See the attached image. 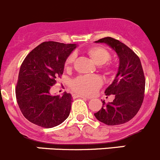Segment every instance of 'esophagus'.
Returning <instances> with one entry per match:
<instances>
[{
    "instance_id": "obj_1",
    "label": "esophagus",
    "mask_w": 160,
    "mask_h": 160,
    "mask_svg": "<svg viewBox=\"0 0 160 160\" xmlns=\"http://www.w3.org/2000/svg\"><path fill=\"white\" fill-rule=\"evenodd\" d=\"M72 97L74 99H76V98H83V99H86V100H89V98H87V97H84V96L79 95V94H74V95H72Z\"/></svg>"
}]
</instances>
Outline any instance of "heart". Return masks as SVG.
<instances>
[{"mask_svg":"<svg viewBox=\"0 0 160 160\" xmlns=\"http://www.w3.org/2000/svg\"><path fill=\"white\" fill-rule=\"evenodd\" d=\"M86 55L90 60L97 66L105 64L111 59V54L108 49L101 46H92L86 49ZM74 56H69L65 61L64 68L70 69L74 63ZM104 71L106 74L111 75L114 69L111 65H106L104 68ZM102 84L101 79L98 76H80L77 78L71 83V89L78 93L83 95H92L97 89L100 87Z\"/></svg>","mask_w":160,"mask_h":160,"instance_id":"1","label":"heart"}]
</instances>
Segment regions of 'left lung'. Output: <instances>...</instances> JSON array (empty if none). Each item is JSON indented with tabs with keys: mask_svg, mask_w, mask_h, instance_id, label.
<instances>
[{
	"mask_svg": "<svg viewBox=\"0 0 160 160\" xmlns=\"http://www.w3.org/2000/svg\"><path fill=\"white\" fill-rule=\"evenodd\" d=\"M96 42H104L116 52L119 67L113 82L104 92L106 96L114 95L115 99L107 104L102 101L101 109L94 115L108 126L123 124L137 115L144 100L145 78L141 60L131 48L113 38L106 37Z\"/></svg>",
	"mask_w": 160,
	"mask_h": 160,
	"instance_id": "8db88e82",
	"label": "left lung"
}]
</instances>
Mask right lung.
<instances>
[{"label":"right lung","instance_id":"1","mask_svg":"<svg viewBox=\"0 0 160 160\" xmlns=\"http://www.w3.org/2000/svg\"><path fill=\"white\" fill-rule=\"evenodd\" d=\"M74 44L42 42L24 59L19 70L16 95L21 112L27 120L43 128L61 124L69 116L70 93L52 96L49 90L61 77L64 63Z\"/></svg>","mask_w":160,"mask_h":160}]
</instances>
